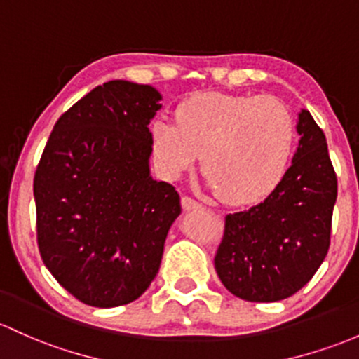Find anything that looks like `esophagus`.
Wrapping results in <instances>:
<instances>
[{
  "mask_svg": "<svg viewBox=\"0 0 359 359\" xmlns=\"http://www.w3.org/2000/svg\"><path fill=\"white\" fill-rule=\"evenodd\" d=\"M181 207H183V210H196V209H202V203L196 202L195 198H191V196H181Z\"/></svg>",
  "mask_w": 359,
  "mask_h": 359,
  "instance_id": "34e87169",
  "label": "esophagus"
}]
</instances>
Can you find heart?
I'll return each mask as SVG.
<instances>
[{"label":"heart","instance_id":"1","mask_svg":"<svg viewBox=\"0 0 359 359\" xmlns=\"http://www.w3.org/2000/svg\"><path fill=\"white\" fill-rule=\"evenodd\" d=\"M294 119L276 97L207 92L181 102L176 126L152 125V154L161 171L178 178L202 156V171L231 205L264 200L286 176Z\"/></svg>","mask_w":359,"mask_h":359}]
</instances>
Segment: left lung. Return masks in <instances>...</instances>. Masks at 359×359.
<instances>
[{
    "label": "left lung",
    "instance_id": "left-lung-1",
    "mask_svg": "<svg viewBox=\"0 0 359 359\" xmlns=\"http://www.w3.org/2000/svg\"><path fill=\"white\" fill-rule=\"evenodd\" d=\"M292 163L279 187L252 209L226 215L214 264L229 292L245 302H280L298 292L329 252L337 178L325 135L306 109Z\"/></svg>",
    "mask_w": 359,
    "mask_h": 359
}]
</instances>
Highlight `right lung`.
Returning a JSON list of instances; mask_svg holds the SVG:
<instances>
[{
  "mask_svg": "<svg viewBox=\"0 0 359 359\" xmlns=\"http://www.w3.org/2000/svg\"><path fill=\"white\" fill-rule=\"evenodd\" d=\"M163 95L111 80L57 119L34 176L37 245L55 279L82 303L140 298L181 214L175 187L150 176V119Z\"/></svg>",
  "mask_w": 359,
  "mask_h": 359,
  "instance_id": "add662e5",
  "label": "right lung"
}]
</instances>
